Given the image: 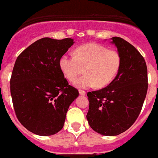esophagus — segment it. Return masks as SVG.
I'll return each instance as SVG.
<instances>
[{"instance_id": "1", "label": "esophagus", "mask_w": 158, "mask_h": 158, "mask_svg": "<svg viewBox=\"0 0 158 158\" xmlns=\"http://www.w3.org/2000/svg\"><path fill=\"white\" fill-rule=\"evenodd\" d=\"M79 94H81V95H85L86 94V92L85 90H83V89H79Z\"/></svg>"}]
</instances>
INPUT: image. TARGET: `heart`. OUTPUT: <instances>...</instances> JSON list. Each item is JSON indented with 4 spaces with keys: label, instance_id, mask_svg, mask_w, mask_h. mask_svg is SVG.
I'll use <instances>...</instances> for the list:
<instances>
[{
    "label": "heart",
    "instance_id": "heart-1",
    "mask_svg": "<svg viewBox=\"0 0 158 158\" xmlns=\"http://www.w3.org/2000/svg\"><path fill=\"white\" fill-rule=\"evenodd\" d=\"M59 68L65 77L74 81L85 72L86 74L75 82L77 87L108 85L116 77L122 64L119 52L105 45L88 43L74 50V56L64 55L59 59Z\"/></svg>",
    "mask_w": 158,
    "mask_h": 158
}]
</instances>
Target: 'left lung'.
<instances>
[{"label": "left lung", "instance_id": "left-lung-1", "mask_svg": "<svg viewBox=\"0 0 158 158\" xmlns=\"http://www.w3.org/2000/svg\"><path fill=\"white\" fill-rule=\"evenodd\" d=\"M122 57L114 80L103 89L88 92L86 118L92 129L103 135H118L134 124L148 90L147 65L141 54L121 37H112Z\"/></svg>", "mask_w": 158, "mask_h": 158}]
</instances>
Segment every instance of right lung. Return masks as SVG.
Instances as JSON below:
<instances>
[{
  "instance_id": "obj_1",
  "label": "right lung",
  "mask_w": 158,
  "mask_h": 158,
  "mask_svg": "<svg viewBox=\"0 0 158 158\" xmlns=\"http://www.w3.org/2000/svg\"><path fill=\"white\" fill-rule=\"evenodd\" d=\"M73 43L72 38L44 37L15 61L10 77L14 109L20 123L36 135H52L61 131L69 105L79 94L59 64Z\"/></svg>"
}]
</instances>
